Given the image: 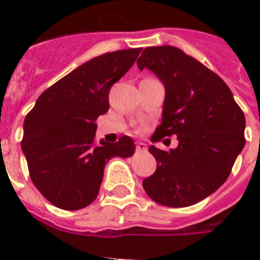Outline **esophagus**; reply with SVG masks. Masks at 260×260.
Segmentation results:
<instances>
[{"instance_id": "obj_1", "label": "esophagus", "mask_w": 260, "mask_h": 260, "mask_svg": "<svg viewBox=\"0 0 260 260\" xmlns=\"http://www.w3.org/2000/svg\"><path fill=\"white\" fill-rule=\"evenodd\" d=\"M146 151H147L146 144L142 143V142L137 143V152H146Z\"/></svg>"}]
</instances>
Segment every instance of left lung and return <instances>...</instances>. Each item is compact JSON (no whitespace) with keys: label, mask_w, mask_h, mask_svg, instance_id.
Masks as SVG:
<instances>
[{"label":"left lung","mask_w":260,"mask_h":260,"mask_svg":"<svg viewBox=\"0 0 260 260\" xmlns=\"http://www.w3.org/2000/svg\"><path fill=\"white\" fill-rule=\"evenodd\" d=\"M165 87L161 123L151 142L177 135L178 146H151L157 167L143 180L156 203L187 207L207 198L226 181L245 146V114L224 80L194 57L171 45L148 47L137 61Z\"/></svg>","instance_id":"8db88e82"}]
</instances>
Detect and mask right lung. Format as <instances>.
Masks as SVG:
<instances>
[{"label": "right lung", "instance_id": "1", "mask_svg": "<svg viewBox=\"0 0 260 260\" xmlns=\"http://www.w3.org/2000/svg\"><path fill=\"white\" fill-rule=\"evenodd\" d=\"M142 48L89 59L45 89L23 123L22 150L36 189L66 211L96 199L112 157L135 152L132 138L96 143L95 121L109 110L110 87L134 65Z\"/></svg>", "mask_w": 260, "mask_h": 260}]
</instances>
